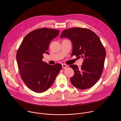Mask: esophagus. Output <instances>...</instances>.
Masks as SVG:
<instances>
[{
	"label": "esophagus",
	"instance_id": "esophagus-1",
	"mask_svg": "<svg viewBox=\"0 0 121 121\" xmlns=\"http://www.w3.org/2000/svg\"><path fill=\"white\" fill-rule=\"evenodd\" d=\"M62 68L65 69L67 67V65H66V64H63L62 65Z\"/></svg>",
	"mask_w": 121,
	"mask_h": 121
}]
</instances>
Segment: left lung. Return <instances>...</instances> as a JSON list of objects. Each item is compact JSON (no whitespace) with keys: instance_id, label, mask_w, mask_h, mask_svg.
I'll return each instance as SVG.
<instances>
[{"instance_id":"left-lung-1","label":"left lung","mask_w":121,"mask_h":121,"mask_svg":"<svg viewBox=\"0 0 121 121\" xmlns=\"http://www.w3.org/2000/svg\"><path fill=\"white\" fill-rule=\"evenodd\" d=\"M69 39L72 43V55L84 59L82 65H71L74 75L70 78L72 85L85 90L94 86L98 81L103 71L106 50L99 37L91 30L74 27L63 30L60 38Z\"/></svg>"}]
</instances>
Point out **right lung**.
Here are the masks:
<instances>
[{
	"label": "right lung",
	"instance_id": "obj_1",
	"mask_svg": "<svg viewBox=\"0 0 121 121\" xmlns=\"http://www.w3.org/2000/svg\"><path fill=\"white\" fill-rule=\"evenodd\" d=\"M60 30L48 28L35 30L23 40L16 53V60L21 77L26 86L36 92H43L52 85L62 68L57 63L51 65L42 60L51 41Z\"/></svg>",
	"mask_w": 121,
	"mask_h": 121
}]
</instances>
